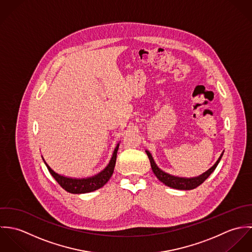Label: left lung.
Here are the masks:
<instances>
[{"instance_id":"1","label":"left lung","mask_w":252,"mask_h":252,"mask_svg":"<svg viewBox=\"0 0 252 252\" xmlns=\"http://www.w3.org/2000/svg\"><path fill=\"white\" fill-rule=\"evenodd\" d=\"M149 161H150V165H151V169L154 173V175L156 176V178L160 180L161 182H163L165 185L171 187V188H175V189H179V190H191L196 188L197 186H199L200 184H202L205 180H207L211 174L216 170L219 161L221 160V157L224 153V151L221 153V155L219 156V158L217 159L215 165L210 168L207 172H205L204 174L198 176V177H194V178H181V177H176L173 175H170L164 171H162L155 163L151 153L148 150H145Z\"/></svg>"}]
</instances>
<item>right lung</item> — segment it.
Segmentation results:
<instances>
[{
  "label": "right lung",
  "mask_w": 252,
  "mask_h": 252,
  "mask_svg": "<svg viewBox=\"0 0 252 252\" xmlns=\"http://www.w3.org/2000/svg\"><path fill=\"white\" fill-rule=\"evenodd\" d=\"M119 147V144H116L112 156L108 162L107 167L101 171L99 174L89 177V178H82V179H76V178H70V177H65L63 175H60L56 172H54L48 164L45 162L44 158L42 157V160L47 167L50 175L55 179V180L60 184V186L65 189L67 192L72 193V194H83V193H89L93 192L101 187H103L110 177L113 174L114 166H115V161H116V155H117V150Z\"/></svg>",
  "instance_id": "add662e5"
}]
</instances>
